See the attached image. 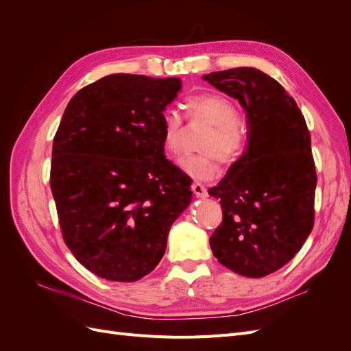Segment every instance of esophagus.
I'll return each instance as SVG.
<instances>
[{"label":"esophagus","instance_id":"esophagus-1","mask_svg":"<svg viewBox=\"0 0 351 351\" xmlns=\"http://www.w3.org/2000/svg\"><path fill=\"white\" fill-rule=\"evenodd\" d=\"M192 190H193V193H195L197 197H206V196H208V192H206L205 186H202V184H199V183H195V184L192 186Z\"/></svg>","mask_w":351,"mask_h":351}]
</instances>
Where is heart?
I'll list each match as a JSON object with an SVG mask.
<instances>
[{"mask_svg":"<svg viewBox=\"0 0 351 351\" xmlns=\"http://www.w3.org/2000/svg\"><path fill=\"white\" fill-rule=\"evenodd\" d=\"M186 110L193 120H204L214 125L202 146L205 155H189L180 161V168L196 180L215 178L218 174L217 158L231 162L239 158L244 147V136L240 125V112L231 99L217 93H202L186 101ZM161 139L164 149L180 155L184 149L182 117L174 110H165L161 117Z\"/></svg>","mask_w":351,"mask_h":351,"instance_id":"b5f03b06","label":"heart"}]
</instances>
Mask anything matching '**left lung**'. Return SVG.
Returning a JSON list of instances; mask_svg holds the SVG:
<instances>
[{
	"label": "left lung",
	"instance_id": "1",
	"mask_svg": "<svg viewBox=\"0 0 351 351\" xmlns=\"http://www.w3.org/2000/svg\"><path fill=\"white\" fill-rule=\"evenodd\" d=\"M202 77L240 102L247 129L246 151L208 190L222 208L210 249L236 274L267 277L295 256L313 228L311 134L295 101L263 71L237 67Z\"/></svg>",
	"mask_w": 351,
	"mask_h": 351
}]
</instances>
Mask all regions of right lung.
I'll use <instances>...</instances> for the list:
<instances>
[{"instance_id": "obj_1", "label": "right lung", "mask_w": 351, "mask_h": 351, "mask_svg": "<svg viewBox=\"0 0 351 351\" xmlns=\"http://www.w3.org/2000/svg\"><path fill=\"white\" fill-rule=\"evenodd\" d=\"M182 80L110 74L80 89L52 143L51 190L67 247L108 281L155 269L190 178L165 159L161 117Z\"/></svg>"}]
</instances>
